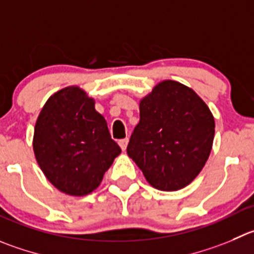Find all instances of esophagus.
<instances>
[{
  "instance_id": "34e87169",
  "label": "esophagus",
  "mask_w": 254,
  "mask_h": 254,
  "mask_svg": "<svg viewBox=\"0 0 254 254\" xmlns=\"http://www.w3.org/2000/svg\"><path fill=\"white\" fill-rule=\"evenodd\" d=\"M118 144H120V147L122 151H126V148H127V144H128V138L120 139V141H118Z\"/></svg>"
}]
</instances>
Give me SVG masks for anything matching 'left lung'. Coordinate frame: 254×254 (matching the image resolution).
I'll return each instance as SVG.
<instances>
[{
    "label": "left lung",
    "instance_id": "left-lung-1",
    "mask_svg": "<svg viewBox=\"0 0 254 254\" xmlns=\"http://www.w3.org/2000/svg\"><path fill=\"white\" fill-rule=\"evenodd\" d=\"M214 126L208 106L192 88L166 79L139 101V122L127 153L152 187L178 190L206 165Z\"/></svg>",
    "mask_w": 254,
    "mask_h": 254
}]
</instances>
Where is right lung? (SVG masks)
<instances>
[{
  "label": "right lung",
  "mask_w": 254,
  "mask_h": 254,
  "mask_svg": "<svg viewBox=\"0 0 254 254\" xmlns=\"http://www.w3.org/2000/svg\"><path fill=\"white\" fill-rule=\"evenodd\" d=\"M32 144L46 178L77 197L93 192L121 153L95 100L78 86L64 87L48 98L36 121Z\"/></svg>",
  "instance_id": "obj_1"
}]
</instances>
